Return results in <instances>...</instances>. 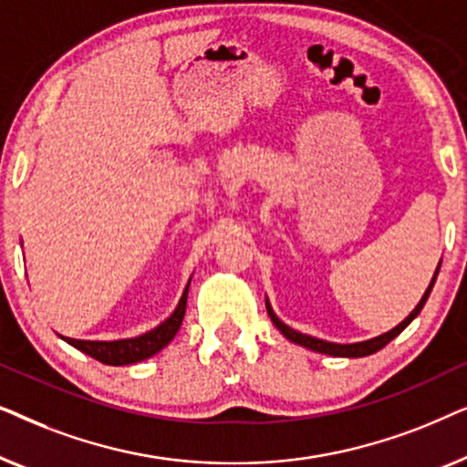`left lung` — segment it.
<instances>
[{"instance_id": "8db88e82", "label": "left lung", "mask_w": 467, "mask_h": 467, "mask_svg": "<svg viewBox=\"0 0 467 467\" xmlns=\"http://www.w3.org/2000/svg\"><path fill=\"white\" fill-rule=\"evenodd\" d=\"M438 272H440V265H438V270H436V274H433V278H431V283H430V286H427V291L423 293V297H420V302L417 304V308H414L410 315H408L404 321H401L398 327H393L391 331H387V334H382V336H376V337H372V340H366V342H355V344H336V342H327V340H318V337H312V336H306V334H299V331H296V329H291L289 325H285L283 321H280V318L274 315V310H272V306H270V302H265V308H267V315H270V318H272V323L276 325V327L280 329V334H283L286 340H291V342H296V344H299V347H306V348H310V350H317V353H325V355H331V357H368V355H372V353H376V350H380L382 347H387L389 342L393 340L395 336H400L401 331H404L408 325H410L414 318H417V315L420 310H423V306H425V302H427V297H430V293H431V289H433V283H436V276H438Z\"/></svg>"}]
</instances>
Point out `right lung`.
Wrapping results in <instances>:
<instances>
[{
    "mask_svg": "<svg viewBox=\"0 0 467 467\" xmlns=\"http://www.w3.org/2000/svg\"><path fill=\"white\" fill-rule=\"evenodd\" d=\"M191 285V280H189ZM189 285L184 286L181 302H178L176 310L165 318L161 325H157L155 329L146 331V334L138 337H127V340H112V342H101V340H74V337H63L67 344H72L74 348L82 350V353L93 357L106 366H130V363H138L149 359V357L157 355L159 350L168 347L174 340V336L181 329L184 310H187V293Z\"/></svg>",
    "mask_w": 467,
    "mask_h": 467,
    "instance_id": "add662e5",
    "label": "right lung"
}]
</instances>
